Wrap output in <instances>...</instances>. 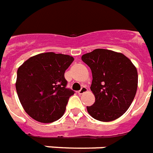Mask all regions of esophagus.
I'll return each instance as SVG.
<instances>
[{
  "label": "esophagus",
  "instance_id": "34e87169",
  "mask_svg": "<svg viewBox=\"0 0 153 153\" xmlns=\"http://www.w3.org/2000/svg\"><path fill=\"white\" fill-rule=\"evenodd\" d=\"M86 91H88V88H87L85 86H84V87H82V88H81V89H80V91H78V93L80 94V95H82V94L85 93Z\"/></svg>",
  "mask_w": 153,
  "mask_h": 153
}]
</instances>
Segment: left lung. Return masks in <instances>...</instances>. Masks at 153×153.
Listing matches in <instances>:
<instances>
[{"label":"left lung","mask_w":153,"mask_h":153,"mask_svg":"<svg viewBox=\"0 0 153 153\" xmlns=\"http://www.w3.org/2000/svg\"><path fill=\"white\" fill-rule=\"evenodd\" d=\"M81 59L92 73L90 88L96 101L87 107L89 114L101 122L121 117L136 95L138 75L135 65L123 53L106 49H96Z\"/></svg>","instance_id":"left-lung-1"}]
</instances>
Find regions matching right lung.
<instances>
[{
  "label": "right lung",
  "mask_w": 153,
  "mask_h": 153,
  "mask_svg": "<svg viewBox=\"0 0 153 153\" xmlns=\"http://www.w3.org/2000/svg\"><path fill=\"white\" fill-rule=\"evenodd\" d=\"M72 56L42 53L30 57L18 68L16 88L22 107L33 119L42 123L62 118L74 91L66 88L65 72Z\"/></svg>",
  "instance_id": "add662e5"
}]
</instances>
